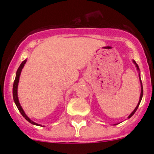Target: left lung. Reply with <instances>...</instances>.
Wrapping results in <instances>:
<instances>
[{
	"mask_svg": "<svg viewBox=\"0 0 154 154\" xmlns=\"http://www.w3.org/2000/svg\"><path fill=\"white\" fill-rule=\"evenodd\" d=\"M132 61H133V63H135V66L137 67V71L139 72V79H140V85H141V93H140V100H139V102H138V103H137V106L135 107V109H134V111H132V112L131 113V114H130V116H128V119H129V118H130V117H131V116H132V115H133L134 114H135V111H137V108H138L139 105H140V101H141V100H142V98H143V85H142V81H141V79H140V69H139L138 65L137 64V63L135 62V61H134V60H132ZM117 125V124H115V125Z\"/></svg>",
	"mask_w": 154,
	"mask_h": 154,
	"instance_id": "8db88e82",
	"label": "left lung"
}]
</instances>
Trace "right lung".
Wrapping results in <instances>:
<instances>
[{"mask_svg": "<svg viewBox=\"0 0 154 154\" xmlns=\"http://www.w3.org/2000/svg\"><path fill=\"white\" fill-rule=\"evenodd\" d=\"M26 62V59H25L24 61H22V63L20 64V66H19V67L18 68V69H17V73H16V78H15V80H14V85H13V98H14V103L16 104V106H17V108H18L19 111H20V113L22 114V115L24 116V118H25L26 120H27L29 122L32 124V125H37V126H40V125L34 122L32 120H31L29 117H28L26 115V114L24 113V110H23L22 106H21L20 103H19V101L18 94H17V88H18V84H19V76H20V75H21V72H22L23 67H24V64H25Z\"/></svg>", "mask_w": 154, "mask_h": 154, "instance_id": "right-lung-1", "label": "right lung"}]
</instances>
